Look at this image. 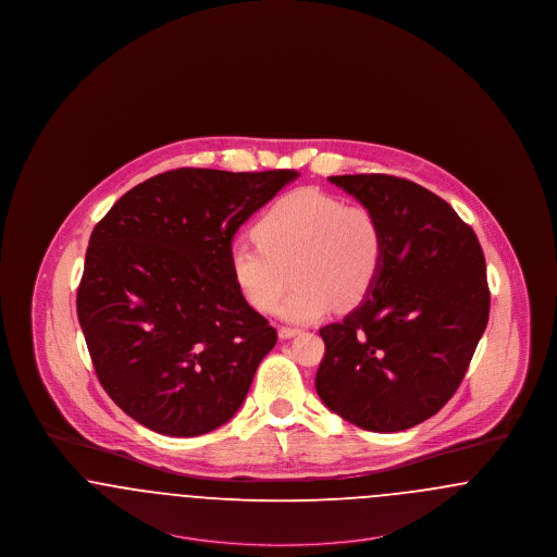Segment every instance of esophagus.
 <instances>
[{
  "label": "esophagus",
  "instance_id": "1",
  "mask_svg": "<svg viewBox=\"0 0 557 557\" xmlns=\"http://www.w3.org/2000/svg\"><path fill=\"white\" fill-rule=\"evenodd\" d=\"M296 334H300L298 327H290V325H282V327H280V338H292V336H296Z\"/></svg>",
  "mask_w": 557,
  "mask_h": 557
}]
</instances>
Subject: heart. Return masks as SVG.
I'll list each match as a JSON object with an SVG mask.
<instances>
[{
	"mask_svg": "<svg viewBox=\"0 0 557 557\" xmlns=\"http://www.w3.org/2000/svg\"><path fill=\"white\" fill-rule=\"evenodd\" d=\"M257 242H234L230 267L244 300L269 313L294 280L277 315L307 323L357 307L373 290L386 257V234L375 212L319 189H296L267 209Z\"/></svg>",
	"mask_w": 557,
	"mask_h": 557,
	"instance_id": "b5f03b06",
	"label": "heart"
}]
</instances>
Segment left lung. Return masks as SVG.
<instances>
[{
    "mask_svg": "<svg viewBox=\"0 0 557 557\" xmlns=\"http://www.w3.org/2000/svg\"><path fill=\"white\" fill-rule=\"evenodd\" d=\"M375 212L386 234L368 298L319 330L323 405L371 432H398L438 413L459 388L491 309L476 234L443 198L393 175L327 177Z\"/></svg>",
    "mask_w": 557,
    "mask_h": 557,
    "instance_id": "obj_1",
    "label": "left lung"
}]
</instances>
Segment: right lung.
Listing matches in <instances>:
<instances>
[{
  "mask_svg": "<svg viewBox=\"0 0 557 557\" xmlns=\"http://www.w3.org/2000/svg\"><path fill=\"white\" fill-rule=\"evenodd\" d=\"M296 171L175 169L121 196L94 227L77 315L108 397L166 436L230 422L277 343L239 294V225Z\"/></svg>",
  "mask_w": 557,
  "mask_h": 557,
  "instance_id": "1",
  "label": "right lung"
}]
</instances>
